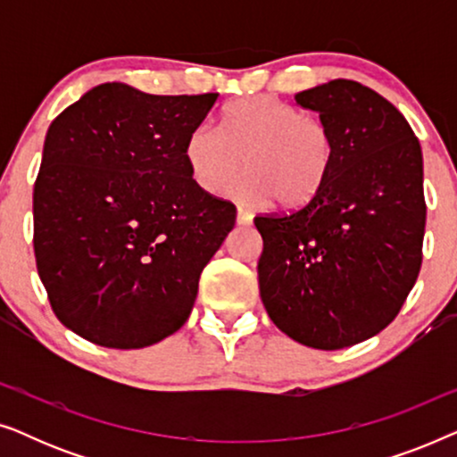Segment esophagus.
Returning <instances> with one entry per match:
<instances>
[{
    "label": "esophagus",
    "instance_id": "1",
    "mask_svg": "<svg viewBox=\"0 0 457 457\" xmlns=\"http://www.w3.org/2000/svg\"><path fill=\"white\" fill-rule=\"evenodd\" d=\"M252 220H253V216L249 214L247 210H241L239 208V212H237V222L243 224V227H247V224H252Z\"/></svg>",
    "mask_w": 457,
    "mask_h": 457
}]
</instances>
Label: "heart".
Masks as SVG:
<instances>
[{
  "mask_svg": "<svg viewBox=\"0 0 457 457\" xmlns=\"http://www.w3.org/2000/svg\"><path fill=\"white\" fill-rule=\"evenodd\" d=\"M337 158L333 130L322 118L303 114L283 99L258 96L230 104L218 130L197 124L185 141V162L199 189L228 193L243 205L277 199L295 210L322 191Z\"/></svg>",
  "mask_w": 457,
  "mask_h": 457,
  "instance_id": "heart-1",
  "label": "heart"
}]
</instances>
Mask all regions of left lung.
I'll return each instance as SVG.
<instances>
[{"instance_id": "8db88e82", "label": "left lung", "mask_w": 457, "mask_h": 457, "mask_svg": "<svg viewBox=\"0 0 457 457\" xmlns=\"http://www.w3.org/2000/svg\"><path fill=\"white\" fill-rule=\"evenodd\" d=\"M295 102L333 130L337 158L302 208L260 214V295L293 341L341 349L395 320L422 266V149L391 102L337 79Z\"/></svg>"}]
</instances>
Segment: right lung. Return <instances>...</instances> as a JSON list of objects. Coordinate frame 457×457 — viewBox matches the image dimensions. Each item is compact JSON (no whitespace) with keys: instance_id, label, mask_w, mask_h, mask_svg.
Masks as SVG:
<instances>
[{"instance_id":"add662e5","label":"right lung","mask_w":457,"mask_h":457,"mask_svg":"<svg viewBox=\"0 0 457 457\" xmlns=\"http://www.w3.org/2000/svg\"><path fill=\"white\" fill-rule=\"evenodd\" d=\"M218 93L104 83L49 124L33 189L37 272L58 320L112 349L187 322L237 208L193 183L185 141Z\"/></svg>"}]
</instances>
